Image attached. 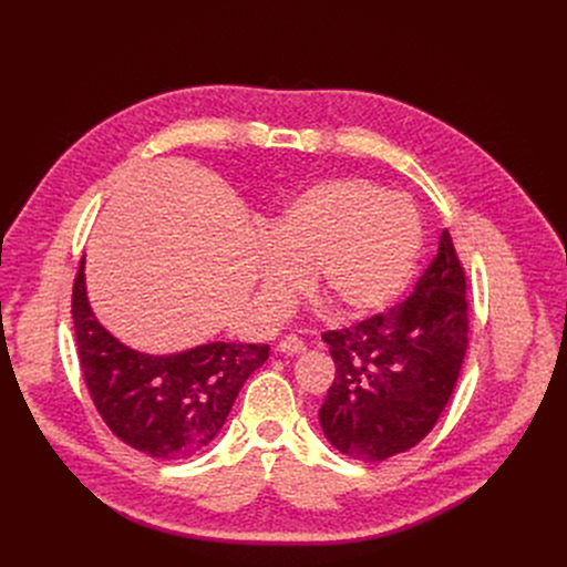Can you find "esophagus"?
<instances>
[{"label":"esophagus","instance_id":"obj_1","mask_svg":"<svg viewBox=\"0 0 567 567\" xmlns=\"http://www.w3.org/2000/svg\"><path fill=\"white\" fill-rule=\"evenodd\" d=\"M278 350L285 352V354H300V352H305V343H302L298 337L289 334V337H285V339L278 343Z\"/></svg>","mask_w":567,"mask_h":567}]
</instances>
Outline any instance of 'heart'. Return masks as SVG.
I'll return each instance as SVG.
<instances>
[{"label": "heart", "instance_id": "heart-1", "mask_svg": "<svg viewBox=\"0 0 567 567\" xmlns=\"http://www.w3.org/2000/svg\"><path fill=\"white\" fill-rule=\"evenodd\" d=\"M422 249L413 202L361 177L326 179L302 190L271 224L258 285L271 309H285L311 274V289L341 318L394 302Z\"/></svg>", "mask_w": 567, "mask_h": 567}]
</instances>
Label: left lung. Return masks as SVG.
<instances>
[{
  "label": "left lung",
  "instance_id": "left-lung-1",
  "mask_svg": "<svg viewBox=\"0 0 567 567\" xmlns=\"http://www.w3.org/2000/svg\"><path fill=\"white\" fill-rule=\"evenodd\" d=\"M466 337V280L444 230L411 298L322 334L337 365L318 411L330 444L354 460L381 462L422 442L455 388Z\"/></svg>",
  "mask_w": 567,
  "mask_h": 567
}]
</instances>
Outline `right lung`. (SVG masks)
I'll use <instances>...</instances> for the list:
<instances>
[{"label": "right lung", "mask_w": 567, "mask_h": 567, "mask_svg": "<svg viewBox=\"0 0 567 567\" xmlns=\"http://www.w3.org/2000/svg\"><path fill=\"white\" fill-rule=\"evenodd\" d=\"M80 368L110 431L156 460H188L221 431L245 381L269 359V346L213 341L184 352L147 354L121 343L96 318L85 258L73 282Z\"/></svg>", "instance_id": "obj_1"}]
</instances>
